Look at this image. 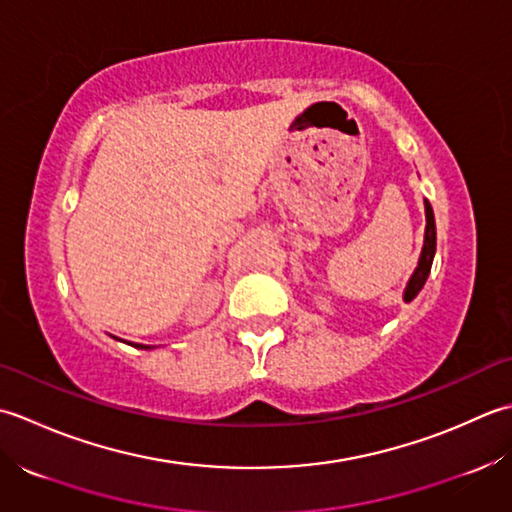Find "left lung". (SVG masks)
<instances>
[{
    "instance_id": "1",
    "label": "left lung",
    "mask_w": 512,
    "mask_h": 512,
    "mask_svg": "<svg viewBox=\"0 0 512 512\" xmlns=\"http://www.w3.org/2000/svg\"><path fill=\"white\" fill-rule=\"evenodd\" d=\"M424 216H426V227H424V245H422V252L420 258H417V267L409 278V283L404 287V302H411L417 294H420L426 278L431 274V265H433V258H435V216H433V207L431 203L424 198Z\"/></svg>"
}]
</instances>
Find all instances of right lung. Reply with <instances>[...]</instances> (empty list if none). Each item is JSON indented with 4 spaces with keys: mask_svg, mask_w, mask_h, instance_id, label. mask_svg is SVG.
Instances as JSON below:
<instances>
[{
    "mask_svg": "<svg viewBox=\"0 0 512 512\" xmlns=\"http://www.w3.org/2000/svg\"><path fill=\"white\" fill-rule=\"evenodd\" d=\"M128 344H132V347H137V349H154V347H150V344H134V342H128Z\"/></svg>",
    "mask_w": 512,
    "mask_h": 512,
    "instance_id": "obj_1",
    "label": "right lung"
}]
</instances>
